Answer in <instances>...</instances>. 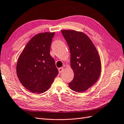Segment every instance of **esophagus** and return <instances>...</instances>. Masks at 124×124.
<instances>
[{
	"label": "esophagus",
	"instance_id": "1",
	"mask_svg": "<svg viewBox=\"0 0 124 124\" xmlns=\"http://www.w3.org/2000/svg\"><path fill=\"white\" fill-rule=\"evenodd\" d=\"M63 70H64V68H63V67H61V68H59L58 69L59 72L60 73L61 72H62L63 71Z\"/></svg>",
	"mask_w": 124,
	"mask_h": 124
}]
</instances>
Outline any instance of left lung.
<instances>
[{
    "instance_id": "left-lung-1",
    "label": "left lung",
    "mask_w": 124,
    "mask_h": 124,
    "mask_svg": "<svg viewBox=\"0 0 124 124\" xmlns=\"http://www.w3.org/2000/svg\"><path fill=\"white\" fill-rule=\"evenodd\" d=\"M62 33L70 52V66L74 78L69 87L77 92H83L98 79L101 70L99 55L89 37L82 32L63 30Z\"/></svg>"
}]
</instances>
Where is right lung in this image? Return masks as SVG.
Instances as JSON below:
<instances>
[{"instance_id": "1", "label": "right lung", "mask_w": 124, "mask_h": 124, "mask_svg": "<svg viewBox=\"0 0 124 124\" xmlns=\"http://www.w3.org/2000/svg\"><path fill=\"white\" fill-rule=\"evenodd\" d=\"M55 32L35 35L18 59L16 71L20 83L31 92L42 93L50 88L58 74L50 48Z\"/></svg>"}]
</instances>
